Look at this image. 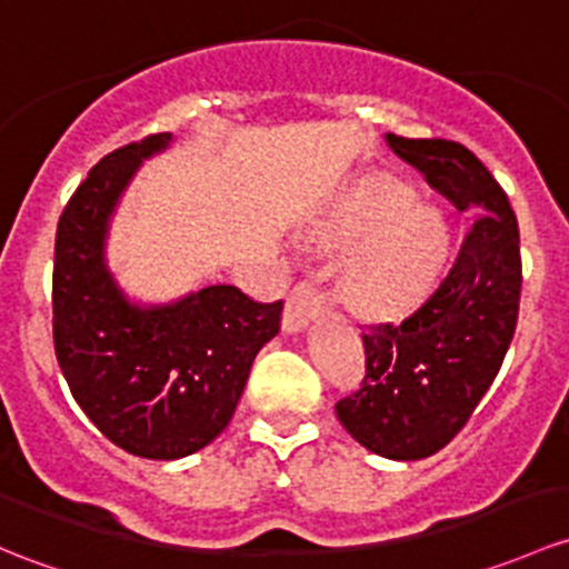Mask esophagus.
I'll return each mask as SVG.
<instances>
[{
    "instance_id": "obj_1",
    "label": "esophagus",
    "mask_w": 569,
    "mask_h": 569,
    "mask_svg": "<svg viewBox=\"0 0 569 569\" xmlns=\"http://www.w3.org/2000/svg\"><path fill=\"white\" fill-rule=\"evenodd\" d=\"M325 310V295L316 289L313 283L302 280L291 289L289 300H286V310H283V330L286 332H300L310 319Z\"/></svg>"
}]
</instances>
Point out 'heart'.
Returning <instances> with one entry per match:
<instances>
[{"instance_id": "obj_1", "label": "heart", "mask_w": 569, "mask_h": 569, "mask_svg": "<svg viewBox=\"0 0 569 569\" xmlns=\"http://www.w3.org/2000/svg\"><path fill=\"white\" fill-rule=\"evenodd\" d=\"M330 248L355 244L340 272V297L362 316H400L428 295L450 248V229L415 190L395 179L365 182L319 231Z\"/></svg>"}]
</instances>
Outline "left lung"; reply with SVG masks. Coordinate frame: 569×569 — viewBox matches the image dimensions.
I'll list each match as a JSON object with an SVG mask.
<instances>
[{
	"instance_id": "obj_1",
	"label": "left lung",
	"mask_w": 569,
	"mask_h": 569,
	"mask_svg": "<svg viewBox=\"0 0 569 569\" xmlns=\"http://www.w3.org/2000/svg\"><path fill=\"white\" fill-rule=\"evenodd\" d=\"M385 139L430 188L475 214L433 295L403 321L362 332L365 381L335 406L365 450L420 460L456 439L505 362L521 302V237L507 193L463 143Z\"/></svg>"
}]
</instances>
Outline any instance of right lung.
Returning a JSON list of instances; mask_svg holds the SVG:
<instances>
[{
  "label": "right lung",
  "mask_w": 569,
  "mask_h": 569,
  "mask_svg": "<svg viewBox=\"0 0 569 569\" xmlns=\"http://www.w3.org/2000/svg\"><path fill=\"white\" fill-rule=\"evenodd\" d=\"M154 133L106 154L57 226L53 349L83 415L124 452L193 456L223 433L250 365L280 330L283 302H256L237 286H207L166 305L133 302L106 261L124 188L163 152Z\"/></svg>",
  "instance_id": "1"
}]
</instances>
